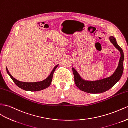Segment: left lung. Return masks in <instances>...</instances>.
<instances>
[{
	"label": "left lung",
	"mask_w": 128,
	"mask_h": 128,
	"mask_svg": "<svg viewBox=\"0 0 128 128\" xmlns=\"http://www.w3.org/2000/svg\"><path fill=\"white\" fill-rule=\"evenodd\" d=\"M110 39L120 53L118 66L116 70L112 76L105 79L96 81H87L83 80L76 70L72 68L75 84L80 90L90 94H101L110 89L120 79L124 70V53L122 49L118 45L115 38L111 36Z\"/></svg>",
	"instance_id": "1"
}]
</instances>
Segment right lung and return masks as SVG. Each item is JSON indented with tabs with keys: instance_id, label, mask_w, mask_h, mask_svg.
I'll return each instance as SVG.
<instances>
[{
	"instance_id": "1",
	"label": "right lung",
	"mask_w": 128,
	"mask_h": 128,
	"mask_svg": "<svg viewBox=\"0 0 128 128\" xmlns=\"http://www.w3.org/2000/svg\"><path fill=\"white\" fill-rule=\"evenodd\" d=\"M58 65H56V66L54 68L53 70L52 71L51 74H50V76H49L46 79L41 82H38L34 83H26L19 81L15 79L13 77L12 75L10 74L7 67H6V71H7L8 74H9V76H10L12 80L14 82V83L17 85L19 88H20L22 90H24L26 91H38L45 89L50 86L52 80V77H53L54 72L55 70L56 69V68L58 67Z\"/></svg>"
}]
</instances>
